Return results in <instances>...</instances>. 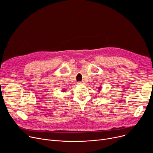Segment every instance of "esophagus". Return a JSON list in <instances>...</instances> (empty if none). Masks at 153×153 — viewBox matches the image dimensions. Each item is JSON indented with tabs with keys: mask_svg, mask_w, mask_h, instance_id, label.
Wrapping results in <instances>:
<instances>
[{
	"mask_svg": "<svg viewBox=\"0 0 153 153\" xmlns=\"http://www.w3.org/2000/svg\"><path fill=\"white\" fill-rule=\"evenodd\" d=\"M77 84H84V82L83 81H79V82H78Z\"/></svg>",
	"mask_w": 153,
	"mask_h": 153,
	"instance_id": "obj_1",
	"label": "esophagus"
}]
</instances>
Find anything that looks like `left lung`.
Segmentation results:
<instances>
[{
	"mask_svg": "<svg viewBox=\"0 0 153 153\" xmlns=\"http://www.w3.org/2000/svg\"><path fill=\"white\" fill-rule=\"evenodd\" d=\"M102 88V86H100V87H98V91H101Z\"/></svg>",
	"mask_w": 153,
	"mask_h": 153,
	"instance_id": "1",
	"label": "left lung"
}]
</instances>
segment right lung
I'll list each match as a JSON object with an SVG mask.
<instances>
[{
    "mask_svg": "<svg viewBox=\"0 0 153 153\" xmlns=\"http://www.w3.org/2000/svg\"><path fill=\"white\" fill-rule=\"evenodd\" d=\"M64 91H65V90H64V89H62V92H64Z\"/></svg>",
    "mask_w": 153,
    "mask_h": 153,
    "instance_id": "1",
    "label": "right lung"
}]
</instances>
